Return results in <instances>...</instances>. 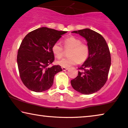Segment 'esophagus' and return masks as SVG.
Returning <instances> with one entry per match:
<instances>
[{
  "label": "esophagus",
  "instance_id": "esophagus-1",
  "mask_svg": "<svg viewBox=\"0 0 128 128\" xmlns=\"http://www.w3.org/2000/svg\"><path fill=\"white\" fill-rule=\"evenodd\" d=\"M62 71H66L68 70V68H64V67H62Z\"/></svg>",
  "mask_w": 128,
  "mask_h": 128
}]
</instances>
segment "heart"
<instances>
[{
    "label": "heart",
    "instance_id": "b5f03b06",
    "mask_svg": "<svg viewBox=\"0 0 128 128\" xmlns=\"http://www.w3.org/2000/svg\"><path fill=\"white\" fill-rule=\"evenodd\" d=\"M64 48L70 49L68 56L69 57L64 58L56 61L57 65L62 67L69 68L77 64L78 62H84L89 56L90 50L88 46L81 43L80 38L74 36H70L62 40ZM52 50L54 56L60 58L62 56L63 50L61 44L56 42L52 45Z\"/></svg>",
    "mask_w": 128,
    "mask_h": 128
}]
</instances>
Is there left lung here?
I'll return each instance as SVG.
<instances>
[{
    "mask_svg": "<svg viewBox=\"0 0 128 128\" xmlns=\"http://www.w3.org/2000/svg\"><path fill=\"white\" fill-rule=\"evenodd\" d=\"M87 42L90 53L79 68L77 76L71 81L72 88L78 92L89 95L99 91L108 79L111 64L110 54L106 41L102 36L90 28L73 31Z\"/></svg>",
    "mask_w": 128,
    "mask_h": 128,
    "instance_id": "8db88e82",
    "label": "left lung"
}]
</instances>
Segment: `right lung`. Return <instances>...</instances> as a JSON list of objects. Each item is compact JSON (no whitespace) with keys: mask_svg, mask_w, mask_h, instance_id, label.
Here are the masks:
<instances>
[{"mask_svg":"<svg viewBox=\"0 0 128 128\" xmlns=\"http://www.w3.org/2000/svg\"><path fill=\"white\" fill-rule=\"evenodd\" d=\"M67 32L40 27L30 32L22 41L17 62L24 85L32 91L41 92L52 87L54 76L62 71L60 66H48L53 62L52 45Z\"/></svg>","mask_w":128,"mask_h":128,"instance_id":"obj_1","label":"right lung"}]
</instances>
